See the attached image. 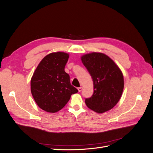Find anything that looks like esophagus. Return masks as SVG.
Listing matches in <instances>:
<instances>
[{"instance_id": "1", "label": "esophagus", "mask_w": 153, "mask_h": 153, "mask_svg": "<svg viewBox=\"0 0 153 153\" xmlns=\"http://www.w3.org/2000/svg\"><path fill=\"white\" fill-rule=\"evenodd\" d=\"M78 92H81L82 91V87H80L78 88Z\"/></svg>"}]
</instances>
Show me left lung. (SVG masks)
Wrapping results in <instances>:
<instances>
[{
	"label": "left lung",
	"mask_w": 153,
	"mask_h": 153,
	"mask_svg": "<svg viewBox=\"0 0 153 153\" xmlns=\"http://www.w3.org/2000/svg\"><path fill=\"white\" fill-rule=\"evenodd\" d=\"M81 59L94 85L93 94L85 98L87 107L100 114L112 109L118 103L123 91L121 71L112 59L102 53H88Z\"/></svg>",
	"instance_id": "obj_1"
}]
</instances>
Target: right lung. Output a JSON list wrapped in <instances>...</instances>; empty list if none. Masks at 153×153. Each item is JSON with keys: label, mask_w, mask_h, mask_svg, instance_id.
I'll list each match as a JSON object with an SVG mask.
<instances>
[{"label": "right lung", "mask_w": 153, "mask_h": 153, "mask_svg": "<svg viewBox=\"0 0 153 153\" xmlns=\"http://www.w3.org/2000/svg\"><path fill=\"white\" fill-rule=\"evenodd\" d=\"M68 59L69 55L64 52L47 55L31 78L32 95L39 107L46 112H58L66 105L71 94L78 92L64 71Z\"/></svg>", "instance_id": "right-lung-1"}]
</instances>
